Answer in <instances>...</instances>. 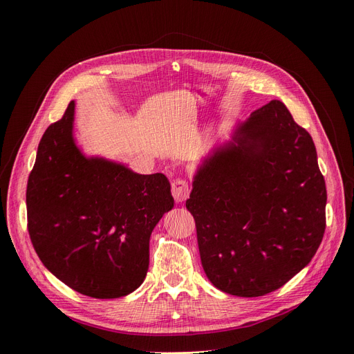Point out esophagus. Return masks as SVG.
Wrapping results in <instances>:
<instances>
[{
  "instance_id": "esophagus-1",
  "label": "esophagus",
  "mask_w": 354,
  "mask_h": 354,
  "mask_svg": "<svg viewBox=\"0 0 354 354\" xmlns=\"http://www.w3.org/2000/svg\"><path fill=\"white\" fill-rule=\"evenodd\" d=\"M171 194H173L176 202H185L189 198V194H190L189 183L185 178L174 180L173 186H171Z\"/></svg>"
}]
</instances>
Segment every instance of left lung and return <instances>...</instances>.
I'll list each match as a JSON object with an SVG mask.
<instances>
[{"mask_svg": "<svg viewBox=\"0 0 354 354\" xmlns=\"http://www.w3.org/2000/svg\"><path fill=\"white\" fill-rule=\"evenodd\" d=\"M186 208L202 267L220 291L261 297L312 261L326 227L316 147L286 106L272 100L202 160Z\"/></svg>", "mask_w": 354, "mask_h": 354, "instance_id": "8db88e82", "label": "left lung"}]
</instances>
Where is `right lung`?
Wrapping results in <instances>:
<instances>
[{"label":"right lung","mask_w":354,"mask_h":354,"mask_svg":"<svg viewBox=\"0 0 354 354\" xmlns=\"http://www.w3.org/2000/svg\"><path fill=\"white\" fill-rule=\"evenodd\" d=\"M75 103L42 136L26 187L30 242L47 269L73 291L120 298L149 269V239L174 207L168 178L87 158L73 138Z\"/></svg>","instance_id":"obj_1"}]
</instances>
